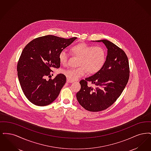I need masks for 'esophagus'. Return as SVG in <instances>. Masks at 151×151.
I'll use <instances>...</instances> for the list:
<instances>
[{
    "instance_id": "esophagus-1",
    "label": "esophagus",
    "mask_w": 151,
    "mask_h": 151,
    "mask_svg": "<svg viewBox=\"0 0 151 151\" xmlns=\"http://www.w3.org/2000/svg\"><path fill=\"white\" fill-rule=\"evenodd\" d=\"M67 83H73V81H71V80H70L69 79H67Z\"/></svg>"
}]
</instances>
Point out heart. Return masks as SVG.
Returning <instances> with one entry per match:
<instances>
[{
  "mask_svg": "<svg viewBox=\"0 0 151 151\" xmlns=\"http://www.w3.org/2000/svg\"><path fill=\"white\" fill-rule=\"evenodd\" d=\"M71 51L73 55L79 57L78 65L76 68H68L63 71L67 79L75 81L85 75L87 72L91 74L99 71L105 64L106 53L101 46H94L86 43H79L72 46ZM69 54L65 50L61 51L58 56L60 64L66 65Z\"/></svg>",
  "mask_w": 151,
  "mask_h": 151,
  "instance_id": "obj_1",
  "label": "heart"
}]
</instances>
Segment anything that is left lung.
<instances>
[{
  "mask_svg": "<svg viewBox=\"0 0 151 151\" xmlns=\"http://www.w3.org/2000/svg\"><path fill=\"white\" fill-rule=\"evenodd\" d=\"M102 42L108 49L105 64L99 71L80 81L81 88L76 93L80 105L86 110L96 112L106 109L121 96L129 79L128 58L121 49L106 40ZM95 84L88 86L87 81Z\"/></svg>",
  "mask_w": 151,
  "mask_h": 151,
  "instance_id": "8db88e82",
  "label": "left lung"
}]
</instances>
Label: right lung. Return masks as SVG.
<instances>
[{"instance_id": "1", "label": "right lung", "mask_w": 151, "mask_h": 151, "mask_svg": "<svg viewBox=\"0 0 151 151\" xmlns=\"http://www.w3.org/2000/svg\"><path fill=\"white\" fill-rule=\"evenodd\" d=\"M76 38L47 35L37 38L24 47L17 63V75L24 93L32 104L46 106L57 98L66 77L59 73L54 79L45 78L53 72L52 68L60 67L59 52Z\"/></svg>"}]
</instances>
